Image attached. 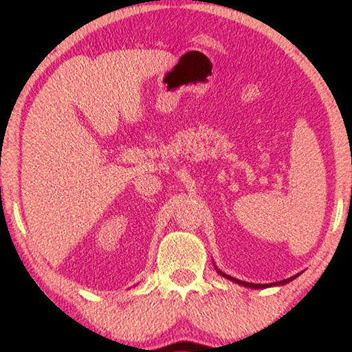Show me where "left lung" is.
I'll return each mask as SVG.
<instances>
[{
    "label": "left lung",
    "mask_w": 352,
    "mask_h": 352,
    "mask_svg": "<svg viewBox=\"0 0 352 352\" xmlns=\"http://www.w3.org/2000/svg\"><path fill=\"white\" fill-rule=\"evenodd\" d=\"M216 267V266H214ZM216 271H218V274H221L222 276H226L227 280H231V281H234V283H237V284H242V286H245V287H251V289H265V287H271V286H283V284H286V283H289V281H292V280H295L298 275H294V276H290V278H287V280H283V281H276V283H271V284H254V283H246V281H241V280H237V278H233V276H230V275H227V274H223V272H221L218 267H216Z\"/></svg>",
    "instance_id": "8db88e82"
}]
</instances>
